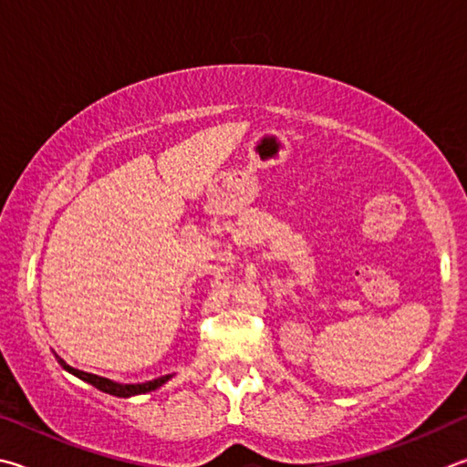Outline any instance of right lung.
Returning a JSON list of instances; mask_svg holds the SVG:
<instances>
[{
    "instance_id": "right-lung-1",
    "label": "right lung",
    "mask_w": 467,
    "mask_h": 467,
    "mask_svg": "<svg viewBox=\"0 0 467 467\" xmlns=\"http://www.w3.org/2000/svg\"><path fill=\"white\" fill-rule=\"evenodd\" d=\"M57 363H59L65 371H69L71 375H76V378H79L81 381H88L89 386H94L96 389L104 391V394L117 396V398H130V396L147 394V391H153V389L161 388L163 383H166L171 378V375H163V378H158V379H153V381H145V383H117V381H112V379L100 378V375L73 369V367L65 363L61 357H57Z\"/></svg>"
}]
</instances>
